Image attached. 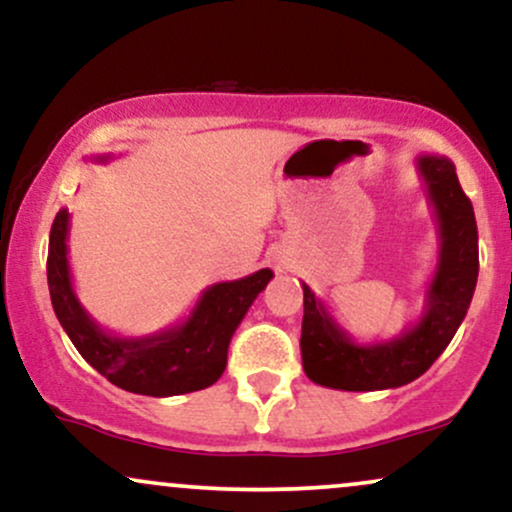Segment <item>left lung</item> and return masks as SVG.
<instances>
[{"label":"left lung","mask_w":512,"mask_h":512,"mask_svg":"<svg viewBox=\"0 0 512 512\" xmlns=\"http://www.w3.org/2000/svg\"><path fill=\"white\" fill-rule=\"evenodd\" d=\"M428 204L438 223V262L426 286L424 313L399 337L361 344L334 320L330 308L303 284V370L322 387L373 392L402 387L424 375L455 337L479 276L477 219L445 156H416Z\"/></svg>","instance_id":"1"}]
</instances>
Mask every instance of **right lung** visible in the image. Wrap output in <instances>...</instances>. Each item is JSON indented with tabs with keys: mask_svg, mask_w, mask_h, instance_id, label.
I'll list each match as a JSON object with an SVG mask.
<instances>
[{
	"mask_svg": "<svg viewBox=\"0 0 512 512\" xmlns=\"http://www.w3.org/2000/svg\"><path fill=\"white\" fill-rule=\"evenodd\" d=\"M110 158L103 154L93 156V161L105 163ZM69 219V211L60 209L52 221L48 286L57 320L86 363L134 395L173 397L214 385L226 370L231 337L272 281V269L207 286L192 313L166 330L146 337H120L103 330L76 296L67 257Z\"/></svg>",
	"mask_w": 512,
	"mask_h": 512,
	"instance_id": "right-lung-1",
	"label": "right lung"
}]
</instances>
